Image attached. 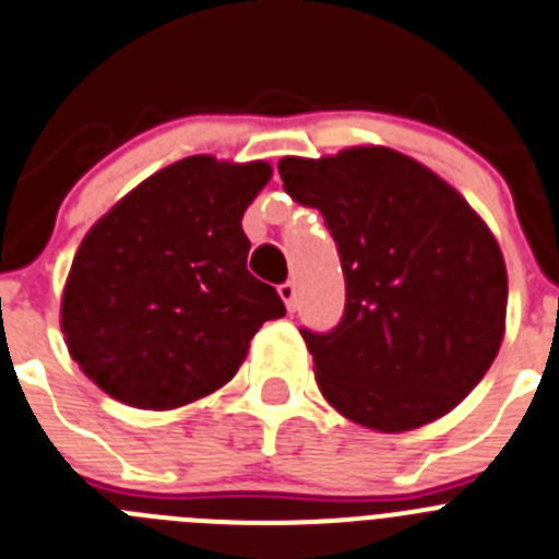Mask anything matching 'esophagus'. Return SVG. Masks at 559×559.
Instances as JSON below:
<instances>
[{"label": "esophagus", "mask_w": 559, "mask_h": 559, "mask_svg": "<svg viewBox=\"0 0 559 559\" xmlns=\"http://www.w3.org/2000/svg\"><path fill=\"white\" fill-rule=\"evenodd\" d=\"M278 295L284 298L286 309L295 311V306H298V289H295V284H292V281H286V284L278 286Z\"/></svg>", "instance_id": "34e87169"}]
</instances>
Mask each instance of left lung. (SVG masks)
I'll return each mask as SVG.
<instances>
[{"label": "left lung", "instance_id": "8db88e82", "mask_svg": "<svg viewBox=\"0 0 559 559\" xmlns=\"http://www.w3.org/2000/svg\"><path fill=\"white\" fill-rule=\"evenodd\" d=\"M278 173L292 200L325 217L345 275L340 325L300 329L325 401L386 435L454 409L504 340L507 267L490 228L390 147L281 158Z\"/></svg>", "mask_w": 559, "mask_h": 559}]
</instances>
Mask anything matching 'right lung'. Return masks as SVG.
Here are the masks:
<instances>
[{"instance_id":"add662e5","label":"right lung","mask_w":559,"mask_h":559,"mask_svg":"<svg viewBox=\"0 0 559 559\" xmlns=\"http://www.w3.org/2000/svg\"><path fill=\"white\" fill-rule=\"evenodd\" d=\"M270 164L192 155L150 175L94 225L69 270L60 329L110 399L192 404L234 379L255 331L286 314L248 273L242 217Z\"/></svg>"}]
</instances>
